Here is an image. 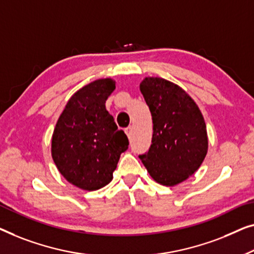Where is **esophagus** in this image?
Returning a JSON list of instances; mask_svg holds the SVG:
<instances>
[{"instance_id":"esophagus-1","label":"esophagus","mask_w":254,"mask_h":254,"mask_svg":"<svg viewBox=\"0 0 254 254\" xmlns=\"http://www.w3.org/2000/svg\"><path fill=\"white\" fill-rule=\"evenodd\" d=\"M131 132H132V127H128L127 128H126V133H127V135L128 138L131 137Z\"/></svg>"}]
</instances>
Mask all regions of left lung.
Segmentation results:
<instances>
[{
    "label": "left lung",
    "mask_w": 254,
    "mask_h": 254,
    "mask_svg": "<svg viewBox=\"0 0 254 254\" xmlns=\"http://www.w3.org/2000/svg\"><path fill=\"white\" fill-rule=\"evenodd\" d=\"M140 92L153 121L152 145L139 155L153 180L174 187L199 169L207 154L205 120L193 99L178 85L146 77Z\"/></svg>",
    "instance_id": "8db88e82"
}]
</instances>
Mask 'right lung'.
<instances>
[{
	"mask_svg": "<svg viewBox=\"0 0 254 254\" xmlns=\"http://www.w3.org/2000/svg\"><path fill=\"white\" fill-rule=\"evenodd\" d=\"M112 78L98 79L71 96L57 120L52 156L61 175L74 187L99 190L113 180L128 139L107 112L106 101L115 90Z\"/></svg>",
	"mask_w": 254,
	"mask_h": 254,
	"instance_id": "1",
	"label": "right lung"
}]
</instances>
